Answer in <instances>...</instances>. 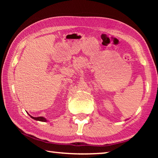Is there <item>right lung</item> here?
Returning a JSON list of instances; mask_svg holds the SVG:
<instances>
[{
  "label": "right lung",
  "instance_id": "add662e5",
  "mask_svg": "<svg viewBox=\"0 0 158 158\" xmlns=\"http://www.w3.org/2000/svg\"><path fill=\"white\" fill-rule=\"evenodd\" d=\"M31 118H33V119H35V120H37V121H43V122H46V121H47V120H46V118H43V117H37V118H35V117H33V116H31Z\"/></svg>",
  "mask_w": 158,
  "mask_h": 158
}]
</instances>
